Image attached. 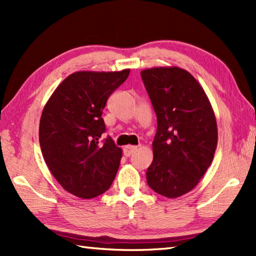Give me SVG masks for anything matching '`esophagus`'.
<instances>
[{
  "label": "esophagus",
  "instance_id": "obj_1",
  "mask_svg": "<svg viewBox=\"0 0 256 256\" xmlns=\"http://www.w3.org/2000/svg\"><path fill=\"white\" fill-rule=\"evenodd\" d=\"M138 150V146H134V145H126L124 146L123 148V153L125 156H131L135 150Z\"/></svg>",
  "mask_w": 256,
  "mask_h": 256
}]
</instances>
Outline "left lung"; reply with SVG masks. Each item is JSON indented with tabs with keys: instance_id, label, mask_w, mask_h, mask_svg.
Listing matches in <instances>:
<instances>
[{
	"instance_id": "left-lung-1",
	"label": "left lung",
	"mask_w": 256,
	"mask_h": 256,
	"mask_svg": "<svg viewBox=\"0 0 256 256\" xmlns=\"http://www.w3.org/2000/svg\"><path fill=\"white\" fill-rule=\"evenodd\" d=\"M140 76L157 116L146 180L155 192L178 198L197 186L214 160L218 144L214 111L187 70L153 67Z\"/></svg>"
}]
</instances>
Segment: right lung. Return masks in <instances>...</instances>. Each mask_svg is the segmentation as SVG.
<instances>
[{
    "label": "right lung",
    "instance_id": "obj_1",
    "mask_svg": "<svg viewBox=\"0 0 256 256\" xmlns=\"http://www.w3.org/2000/svg\"><path fill=\"white\" fill-rule=\"evenodd\" d=\"M121 72H77L64 79L42 108L40 144L52 176L76 197L91 199L111 187L122 148L106 131L101 118L108 98L128 77Z\"/></svg>",
    "mask_w": 256,
    "mask_h": 256
}]
</instances>
